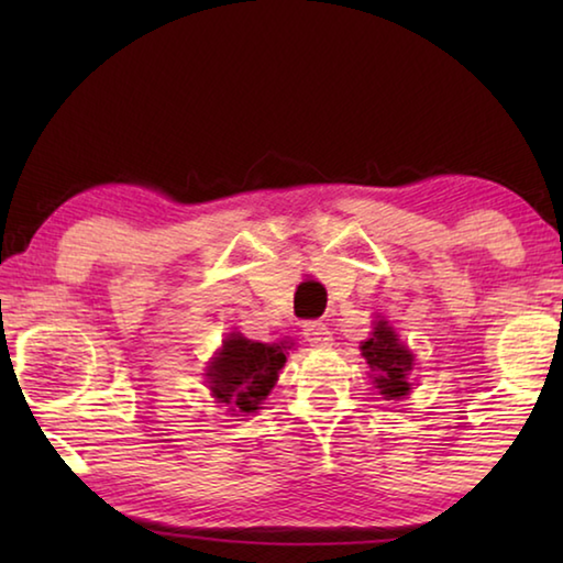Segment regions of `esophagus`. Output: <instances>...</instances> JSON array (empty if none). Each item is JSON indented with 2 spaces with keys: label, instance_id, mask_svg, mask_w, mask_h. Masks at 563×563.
Segmentation results:
<instances>
[{
  "label": "esophagus",
  "instance_id": "obj_1",
  "mask_svg": "<svg viewBox=\"0 0 563 563\" xmlns=\"http://www.w3.org/2000/svg\"><path fill=\"white\" fill-rule=\"evenodd\" d=\"M302 338L308 340L312 347H328L332 342V332L325 322H305Z\"/></svg>",
  "mask_w": 563,
  "mask_h": 563
}]
</instances>
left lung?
<instances>
[{"mask_svg":"<svg viewBox=\"0 0 563 563\" xmlns=\"http://www.w3.org/2000/svg\"><path fill=\"white\" fill-rule=\"evenodd\" d=\"M362 357L369 365V377L385 399H402L409 395V373H412L415 355L399 342V335L385 318L375 320L373 335L360 345Z\"/></svg>","mask_w":563,"mask_h":563,"instance_id":"obj_1","label":"left lung"}]
</instances>
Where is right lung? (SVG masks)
I'll return each instance as SVG.
<instances>
[{"instance_id":"obj_1","label":"right lung","mask_w":563,"mask_h":563,"mask_svg":"<svg viewBox=\"0 0 563 563\" xmlns=\"http://www.w3.org/2000/svg\"><path fill=\"white\" fill-rule=\"evenodd\" d=\"M292 342H255L231 332L223 347L216 352L206 367V379L211 395L238 417L263 409V399L278 383V373L285 365Z\"/></svg>"}]
</instances>
